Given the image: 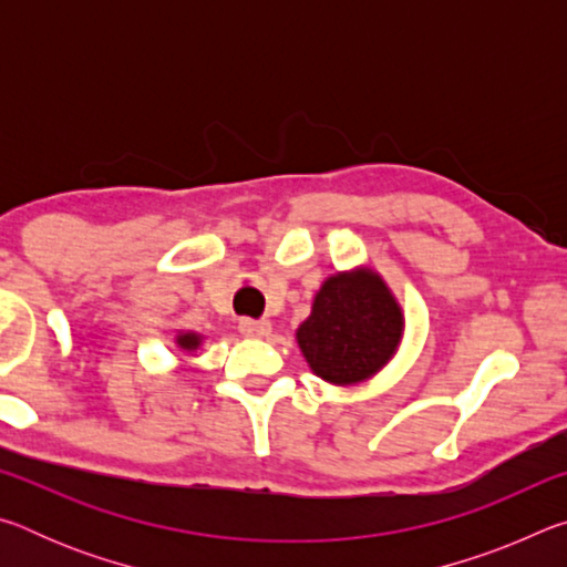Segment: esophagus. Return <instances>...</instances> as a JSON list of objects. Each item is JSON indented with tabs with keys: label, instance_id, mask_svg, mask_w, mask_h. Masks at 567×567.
I'll return each mask as SVG.
<instances>
[{
	"label": "esophagus",
	"instance_id": "1",
	"mask_svg": "<svg viewBox=\"0 0 567 567\" xmlns=\"http://www.w3.org/2000/svg\"><path fill=\"white\" fill-rule=\"evenodd\" d=\"M237 328L245 334V338H265V334H270V330H272L267 320H252V318H243Z\"/></svg>",
	"mask_w": 567,
	"mask_h": 567
}]
</instances>
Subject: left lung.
<instances>
[{
  "instance_id": "left-lung-1",
  "label": "left lung",
  "mask_w": 567,
  "mask_h": 567,
  "mask_svg": "<svg viewBox=\"0 0 567 567\" xmlns=\"http://www.w3.org/2000/svg\"><path fill=\"white\" fill-rule=\"evenodd\" d=\"M402 315L378 275H334L315 297L297 342L322 380L350 385L378 372L395 352Z\"/></svg>"
}]
</instances>
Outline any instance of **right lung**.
<instances>
[{
    "label": "right lung",
    "mask_w": 567,
    "mask_h": 567,
    "mask_svg": "<svg viewBox=\"0 0 567 567\" xmlns=\"http://www.w3.org/2000/svg\"><path fill=\"white\" fill-rule=\"evenodd\" d=\"M177 342H179V348H185V350H195L197 344H199V338H197V334L187 332V334H179Z\"/></svg>",
    "instance_id": "obj_1"
}]
</instances>
